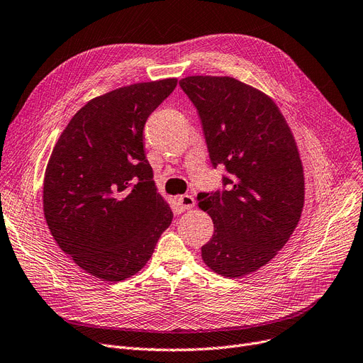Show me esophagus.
Wrapping results in <instances>:
<instances>
[{
	"label": "esophagus",
	"mask_w": 363,
	"mask_h": 363,
	"mask_svg": "<svg viewBox=\"0 0 363 363\" xmlns=\"http://www.w3.org/2000/svg\"><path fill=\"white\" fill-rule=\"evenodd\" d=\"M178 204H179V208H181L182 211L193 209V208L196 206V200H194V197H193V196H190V194H185V196L178 197Z\"/></svg>",
	"instance_id": "34e87169"
}]
</instances>
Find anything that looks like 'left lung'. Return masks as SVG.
<instances>
[{"label":"left lung","mask_w":363,"mask_h":363,"mask_svg":"<svg viewBox=\"0 0 363 363\" xmlns=\"http://www.w3.org/2000/svg\"><path fill=\"white\" fill-rule=\"evenodd\" d=\"M179 86L197 108L212 166L228 173L224 190L197 196L215 227L201 258L225 277L254 273L301 218L304 173L294 135L272 98L233 77L193 75Z\"/></svg>","instance_id":"left-lung-1"}]
</instances>
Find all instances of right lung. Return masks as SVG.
Listing matches in <instances>:
<instances>
[{"label":"right lung","instance_id":"1","mask_svg":"<svg viewBox=\"0 0 363 363\" xmlns=\"http://www.w3.org/2000/svg\"><path fill=\"white\" fill-rule=\"evenodd\" d=\"M177 83H136L89 101L47 163V225L59 247L94 277L121 281L136 274L172 223L145 157L144 128Z\"/></svg>","mask_w":363,"mask_h":363}]
</instances>
